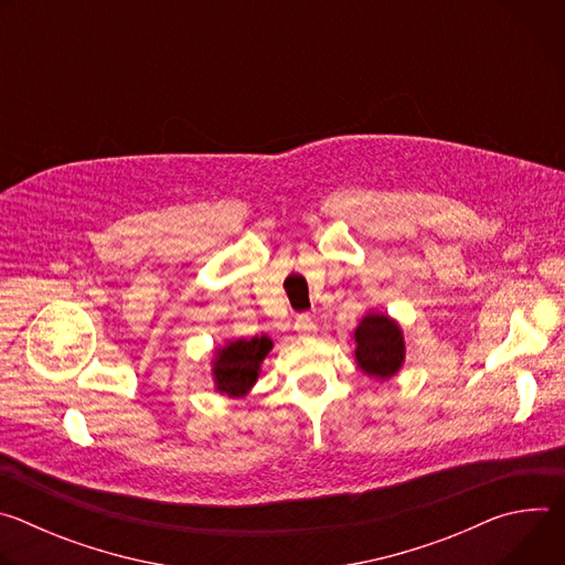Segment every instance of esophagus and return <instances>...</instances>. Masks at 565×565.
Returning a JSON list of instances; mask_svg holds the SVG:
<instances>
[{
	"label": "esophagus",
	"instance_id": "esophagus-1",
	"mask_svg": "<svg viewBox=\"0 0 565 565\" xmlns=\"http://www.w3.org/2000/svg\"><path fill=\"white\" fill-rule=\"evenodd\" d=\"M295 331L301 333V335H312V333L317 331V327H315V321L310 319V315H306V312L297 315V319H295Z\"/></svg>",
	"mask_w": 565,
	"mask_h": 565
}]
</instances>
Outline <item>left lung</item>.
I'll list each match as a JSON object with an SVG mask.
<instances>
[{"label":"left lung","mask_w":565,"mask_h":565,"mask_svg":"<svg viewBox=\"0 0 565 565\" xmlns=\"http://www.w3.org/2000/svg\"><path fill=\"white\" fill-rule=\"evenodd\" d=\"M353 338L358 344V366L375 380H388L399 371L402 362H405V338H402L397 321L388 315H364Z\"/></svg>","instance_id":"obj_1"}]
</instances>
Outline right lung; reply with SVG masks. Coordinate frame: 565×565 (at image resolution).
I'll list each match as a JSON object with an SVG mask.
<instances>
[{"label":"right lung","instance_id":"1","mask_svg":"<svg viewBox=\"0 0 565 565\" xmlns=\"http://www.w3.org/2000/svg\"><path fill=\"white\" fill-rule=\"evenodd\" d=\"M270 351L273 340L268 335L253 340H232L221 347L212 362L216 391L225 393L227 397L246 395L255 386L262 373V362Z\"/></svg>","mask_w":565,"mask_h":565}]
</instances>
